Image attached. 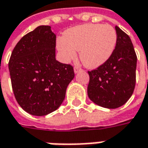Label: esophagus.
I'll use <instances>...</instances> for the list:
<instances>
[{"instance_id":"34e87169","label":"esophagus","mask_w":148,"mask_h":148,"mask_svg":"<svg viewBox=\"0 0 148 148\" xmlns=\"http://www.w3.org/2000/svg\"><path fill=\"white\" fill-rule=\"evenodd\" d=\"M74 73H75V74H77V73H78L79 71H82V69H81L80 67H78V66H74Z\"/></svg>"}]
</instances>
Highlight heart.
Here are the masks:
<instances>
[{"instance_id": "1", "label": "heart", "mask_w": 148, "mask_h": 148, "mask_svg": "<svg viewBox=\"0 0 148 148\" xmlns=\"http://www.w3.org/2000/svg\"><path fill=\"white\" fill-rule=\"evenodd\" d=\"M117 42L115 28L109 24H89L72 27L57 40V47L66 62L77 57L86 67L97 68L108 61Z\"/></svg>"}]
</instances>
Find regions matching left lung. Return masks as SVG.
<instances>
[{
  "label": "left lung",
  "instance_id": "obj_1",
  "mask_svg": "<svg viewBox=\"0 0 148 148\" xmlns=\"http://www.w3.org/2000/svg\"><path fill=\"white\" fill-rule=\"evenodd\" d=\"M117 42L108 61L88 71L90 82L87 93L97 106L116 109L127 102L136 86L137 57L130 37L117 26Z\"/></svg>",
  "mask_w": 148,
  "mask_h": 148
}]
</instances>
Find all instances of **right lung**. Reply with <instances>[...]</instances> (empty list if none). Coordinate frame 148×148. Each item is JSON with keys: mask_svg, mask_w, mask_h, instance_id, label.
<instances>
[{"mask_svg": "<svg viewBox=\"0 0 148 148\" xmlns=\"http://www.w3.org/2000/svg\"><path fill=\"white\" fill-rule=\"evenodd\" d=\"M56 36L41 25L21 39L12 52L8 69L16 100L24 111L45 116L63 101L74 68L55 59Z\"/></svg>", "mask_w": 148, "mask_h": 148, "instance_id": "add662e5", "label": "right lung"}]
</instances>
